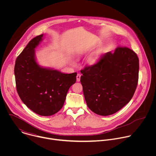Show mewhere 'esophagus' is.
I'll return each instance as SVG.
<instances>
[{"label": "esophagus", "instance_id": "obj_1", "mask_svg": "<svg viewBox=\"0 0 156 156\" xmlns=\"http://www.w3.org/2000/svg\"><path fill=\"white\" fill-rule=\"evenodd\" d=\"M80 78H81V75L80 73H78L76 75V81H80Z\"/></svg>", "mask_w": 156, "mask_h": 156}]
</instances>
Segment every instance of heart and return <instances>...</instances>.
<instances>
[{
	"instance_id": "heart-1",
	"label": "heart",
	"mask_w": 156,
	"mask_h": 156,
	"mask_svg": "<svg viewBox=\"0 0 156 156\" xmlns=\"http://www.w3.org/2000/svg\"><path fill=\"white\" fill-rule=\"evenodd\" d=\"M97 62H98V58L95 57H91L87 60V63L90 65H93L96 64L97 63ZM72 63H74V62L72 61Z\"/></svg>"
}]
</instances>
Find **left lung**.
<instances>
[{
	"mask_svg": "<svg viewBox=\"0 0 156 156\" xmlns=\"http://www.w3.org/2000/svg\"><path fill=\"white\" fill-rule=\"evenodd\" d=\"M81 83L87 105L107 116L118 112L134 95L138 81L139 59L126 47L104 54L94 65L81 70Z\"/></svg>",
	"mask_w": 156,
	"mask_h": 156,
	"instance_id": "8db88e82",
	"label": "left lung"
}]
</instances>
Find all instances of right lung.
I'll return each mask as SVG.
<instances>
[{
  "mask_svg": "<svg viewBox=\"0 0 156 156\" xmlns=\"http://www.w3.org/2000/svg\"><path fill=\"white\" fill-rule=\"evenodd\" d=\"M43 36L39 35L29 42L16 59L14 73L22 102L36 114L50 116L63 107L69 88L76 82L77 73H63L37 63L34 50Z\"/></svg>",
  "mask_w": 156,
  "mask_h": 156,
  "instance_id": "add662e5",
  "label": "right lung"
}]
</instances>
